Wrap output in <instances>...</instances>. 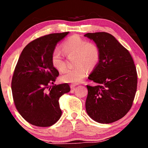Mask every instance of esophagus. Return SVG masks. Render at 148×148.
<instances>
[{
  "instance_id": "34e87169",
  "label": "esophagus",
  "mask_w": 148,
  "mask_h": 148,
  "mask_svg": "<svg viewBox=\"0 0 148 148\" xmlns=\"http://www.w3.org/2000/svg\"><path fill=\"white\" fill-rule=\"evenodd\" d=\"M77 86V84H72L71 86V89H75V87H76Z\"/></svg>"
}]
</instances>
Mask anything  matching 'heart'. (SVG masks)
Here are the masks:
<instances>
[{
  "instance_id": "b5f03b06",
  "label": "heart",
  "mask_w": 148,
  "mask_h": 148,
  "mask_svg": "<svg viewBox=\"0 0 148 148\" xmlns=\"http://www.w3.org/2000/svg\"><path fill=\"white\" fill-rule=\"evenodd\" d=\"M61 49L66 56L74 54L76 66L66 69L60 76L61 82L64 83L77 84L86 76L87 70L93 69L100 59V50L94 43L87 42L77 35H73L63 42ZM51 63L54 69L59 72L63 71L65 66L64 56L58 49L53 51Z\"/></svg>"
}]
</instances>
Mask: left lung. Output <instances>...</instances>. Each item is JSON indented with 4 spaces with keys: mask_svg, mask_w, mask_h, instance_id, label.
Segmentation results:
<instances>
[{
    "mask_svg": "<svg viewBox=\"0 0 148 148\" xmlns=\"http://www.w3.org/2000/svg\"><path fill=\"white\" fill-rule=\"evenodd\" d=\"M100 50V59L88 78L96 86H87V114L100 123L122 118L132 106L137 87V73L131 54L108 32L87 33Z\"/></svg>",
    "mask_w": 148,
    "mask_h": 148,
    "instance_id": "1",
    "label": "left lung"
}]
</instances>
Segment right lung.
<instances>
[{
    "label": "right lung",
    "mask_w": 148,
    "mask_h": 148,
    "mask_svg": "<svg viewBox=\"0 0 148 148\" xmlns=\"http://www.w3.org/2000/svg\"><path fill=\"white\" fill-rule=\"evenodd\" d=\"M69 33L50 34L30 42L15 68L12 80L15 105L20 115L35 126L56 123L62 114L59 98L71 91L67 84L49 86L59 76L58 71L51 65V54L57 43Z\"/></svg>",
    "instance_id": "right-lung-1"
}]
</instances>
